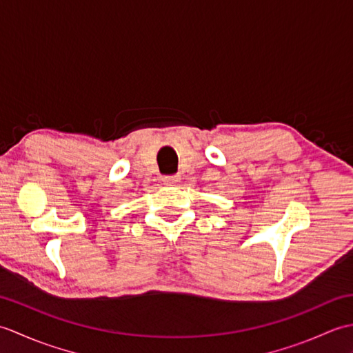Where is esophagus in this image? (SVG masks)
<instances>
[{
    "instance_id": "34e87169",
    "label": "esophagus",
    "mask_w": 353,
    "mask_h": 353,
    "mask_svg": "<svg viewBox=\"0 0 353 353\" xmlns=\"http://www.w3.org/2000/svg\"><path fill=\"white\" fill-rule=\"evenodd\" d=\"M179 176H163L162 177V182L165 183V185H174V183H177L179 182Z\"/></svg>"
}]
</instances>
